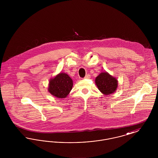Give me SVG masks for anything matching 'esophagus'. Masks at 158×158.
Masks as SVG:
<instances>
[{
    "label": "esophagus",
    "instance_id": "34e87169",
    "mask_svg": "<svg viewBox=\"0 0 158 158\" xmlns=\"http://www.w3.org/2000/svg\"><path fill=\"white\" fill-rule=\"evenodd\" d=\"M90 75H89V74H87V75H86L85 76V77H84V78H85V79H89V78H90Z\"/></svg>",
    "mask_w": 158,
    "mask_h": 158
}]
</instances>
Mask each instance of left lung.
<instances>
[{"label":"left lung","instance_id":"8db88e82","mask_svg":"<svg viewBox=\"0 0 158 158\" xmlns=\"http://www.w3.org/2000/svg\"><path fill=\"white\" fill-rule=\"evenodd\" d=\"M95 83L98 89L104 95H110L117 88V80L107 72H102L96 77Z\"/></svg>","mask_w":158,"mask_h":158}]
</instances>
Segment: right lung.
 I'll use <instances>...</instances> for the list:
<instances>
[{"instance_id": "obj_1", "label": "right lung", "mask_w": 158, "mask_h": 158, "mask_svg": "<svg viewBox=\"0 0 158 158\" xmlns=\"http://www.w3.org/2000/svg\"><path fill=\"white\" fill-rule=\"evenodd\" d=\"M73 81L69 76L60 73L49 82L48 90L53 96L59 98H66L72 90Z\"/></svg>"}]
</instances>
